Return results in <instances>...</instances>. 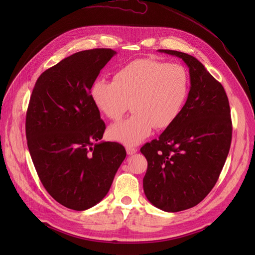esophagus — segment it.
Here are the masks:
<instances>
[{"label": "esophagus", "mask_w": 255, "mask_h": 255, "mask_svg": "<svg viewBox=\"0 0 255 255\" xmlns=\"http://www.w3.org/2000/svg\"><path fill=\"white\" fill-rule=\"evenodd\" d=\"M126 151H127V154L131 155V154H133V153H136L137 151H138V149L134 148V147H127V148H126Z\"/></svg>", "instance_id": "esophagus-1"}]
</instances>
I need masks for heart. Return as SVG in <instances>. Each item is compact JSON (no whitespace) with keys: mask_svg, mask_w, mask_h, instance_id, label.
<instances>
[{"mask_svg":"<svg viewBox=\"0 0 255 255\" xmlns=\"http://www.w3.org/2000/svg\"><path fill=\"white\" fill-rule=\"evenodd\" d=\"M189 85V75L181 64L137 59L116 70L113 82L95 81L90 95L111 121L121 119L130 103L132 115L108 129L111 139L130 147L150 136L153 127L165 129L180 117Z\"/></svg>","mask_w":255,"mask_h":255,"instance_id":"1","label":"heart"}]
</instances>
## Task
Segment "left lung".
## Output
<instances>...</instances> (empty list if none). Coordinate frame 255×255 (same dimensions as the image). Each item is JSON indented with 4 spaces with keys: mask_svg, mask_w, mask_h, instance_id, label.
I'll return each instance as SVG.
<instances>
[{
    "mask_svg": "<svg viewBox=\"0 0 255 255\" xmlns=\"http://www.w3.org/2000/svg\"><path fill=\"white\" fill-rule=\"evenodd\" d=\"M159 51L186 63L191 89L180 117L140 149L148 161L143 191L156 208L176 213L199 204L218 181L229 153L232 123L224 86L196 58Z\"/></svg>",
    "mask_w": 255,
    "mask_h": 255,
    "instance_id": "8db88e82",
    "label": "left lung"
}]
</instances>
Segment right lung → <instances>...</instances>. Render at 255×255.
Here are the masks:
<instances>
[{"label":"right lung","mask_w":255,"mask_h":255,"mask_svg":"<svg viewBox=\"0 0 255 255\" xmlns=\"http://www.w3.org/2000/svg\"><path fill=\"white\" fill-rule=\"evenodd\" d=\"M116 55L106 48L64 58L40 74L26 114L27 145L42 185L64 207L85 210L110 191L126 150L100 141L105 123L91 86Z\"/></svg>","instance_id":"right-lung-1"}]
</instances>
